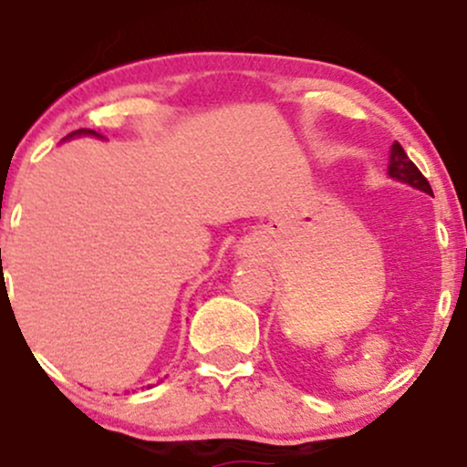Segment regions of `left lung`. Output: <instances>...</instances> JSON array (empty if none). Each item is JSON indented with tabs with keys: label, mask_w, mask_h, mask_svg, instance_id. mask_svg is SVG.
I'll return each instance as SVG.
<instances>
[{
	"label": "left lung",
	"mask_w": 467,
	"mask_h": 467,
	"mask_svg": "<svg viewBox=\"0 0 467 467\" xmlns=\"http://www.w3.org/2000/svg\"><path fill=\"white\" fill-rule=\"evenodd\" d=\"M389 175L400 182H406V184H410L412 189H420L423 192H428V195H432V189H431V184H428V180L423 178L421 171L412 164V160L406 155V151L401 149L400 142H395L393 147H390Z\"/></svg>",
	"instance_id": "1"
}]
</instances>
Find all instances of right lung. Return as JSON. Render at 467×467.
I'll return each mask as SVG.
<instances>
[{"label": "right lung", "instance_id": "obj_1", "mask_svg": "<svg viewBox=\"0 0 467 467\" xmlns=\"http://www.w3.org/2000/svg\"><path fill=\"white\" fill-rule=\"evenodd\" d=\"M74 136H80V133H96V131H92V130H77V131H72ZM72 133H69L67 138H72Z\"/></svg>", "mask_w": 467, "mask_h": 467}]
</instances>
